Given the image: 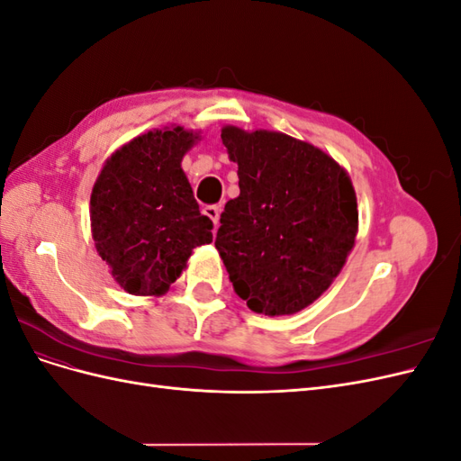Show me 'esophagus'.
<instances>
[{
	"mask_svg": "<svg viewBox=\"0 0 461 461\" xmlns=\"http://www.w3.org/2000/svg\"><path fill=\"white\" fill-rule=\"evenodd\" d=\"M203 215L212 219V221H213V225L217 227L219 215H221V205H205V207H203Z\"/></svg>",
	"mask_w": 461,
	"mask_h": 461,
	"instance_id": "34e87169",
	"label": "esophagus"
}]
</instances>
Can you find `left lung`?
Returning <instances> with one entry per match:
<instances>
[{"mask_svg":"<svg viewBox=\"0 0 461 461\" xmlns=\"http://www.w3.org/2000/svg\"><path fill=\"white\" fill-rule=\"evenodd\" d=\"M240 196L221 213L215 248L248 308H308L344 267L357 232L356 192L325 151L281 132H221Z\"/></svg>","mask_w":461,"mask_h":461,"instance_id":"8db88e82","label":"left lung"}]
</instances>
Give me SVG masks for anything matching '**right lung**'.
<instances>
[{
    "label": "right lung",
    "mask_w": 461,
    "mask_h": 461,
    "mask_svg": "<svg viewBox=\"0 0 461 461\" xmlns=\"http://www.w3.org/2000/svg\"><path fill=\"white\" fill-rule=\"evenodd\" d=\"M198 140L183 127L134 138L97 176L90 219L97 254L134 296H159L186 267L192 249L213 240L180 167Z\"/></svg>",
    "instance_id": "right-lung-1"
}]
</instances>
